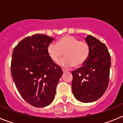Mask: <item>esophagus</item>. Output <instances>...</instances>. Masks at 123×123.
Instances as JSON below:
<instances>
[{
    "mask_svg": "<svg viewBox=\"0 0 123 123\" xmlns=\"http://www.w3.org/2000/svg\"><path fill=\"white\" fill-rule=\"evenodd\" d=\"M62 71H63V73H65V72H67V71H68V70H67V69H64V68H63Z\"/></svg>",
    "mask_w": 123,
    "mask_h": 123,
    "instance_id": "1",
    "label": "esophagus"
}]
</instances>
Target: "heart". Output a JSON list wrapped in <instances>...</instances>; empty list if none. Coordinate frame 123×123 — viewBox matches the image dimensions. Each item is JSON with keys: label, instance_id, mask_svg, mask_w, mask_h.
I'll list each match as a JSON object with an SVG mask.
<instances>
[{"label": "heart", "instance_id": "1", "mask_svg": "<svg viewBox=\"0 0 123 123\" xmlns=\"http://www.w3.org/2000/svg\"><path fill=\"white\" fill-rule=\"evenodd\" d=\"M47 52L54 63L59 62L64 54L65 58L60 62L61 65L67 67L73 65L79 67L87 60L90 54V47L86 41H79L75 37L67 35L60 38L56 44H50Z\"/></svg>", "mask_w": 123, "mask_h": 123}]
</instances>
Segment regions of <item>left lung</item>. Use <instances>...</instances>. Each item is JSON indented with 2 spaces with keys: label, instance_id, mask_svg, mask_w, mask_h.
I'll list each match as a JSON object with an SVG mask.
<instances>
[{
  "label": "left lung",
  "instance_id": "left-lung-1",
  "mask_svg": "<svg viewBox=\"0 0 123 123\" xmlns=\"http://www.w3.org/2000/svg\"><path fill=\"white\" fill-rule=\"evenodd\" d=\"M86 41L89 45V56L82 67L71 72V86L75 98L89 103L100 98L108 87L111 57L105 44L97 38L89 35Z\"/></svg>",
  "mask_w": 123,
  "mask_h": 123
}]
</instances>
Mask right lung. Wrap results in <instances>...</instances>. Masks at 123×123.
I'll use <instances>...</instances> for the list:
<instances>
[{"label": "right lung", "mask_w": 123, "mask_h": 123, "mask_svg": "<svg viewBox=\"0 0 123 123\" xmlns=\"http://www.w3.org/2000/svg\"><path fill=\"white\" fill-rule=\"evenodd\" d=\"M54 39L36 34L21 40L13 49L11 73L18 92L32 106H48L55 98L62 69L51 60L47 48Z\"/></svg>", "instance_id": "add662e5"}]
</instances>
